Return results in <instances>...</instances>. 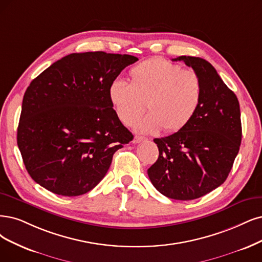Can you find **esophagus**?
Segmentation results:
<instances>
[{
  "label": "esophagus",
  "instance_id": "obj_1",
  "mask_svg": "<svg viewBox=\"0 0 262 262\" xmlns=\"http://www.w3.org/2000/svg\"><path fill=\"white\" fill-rule=\"evenodd\" d=\"M143 140H146V137H142V136H135L134 137V139H133V142L134 143H139V142H141V141H143Z\"/></svg>",
  "mask_w": 262,
  "mask_h": 262
}]
</instances>
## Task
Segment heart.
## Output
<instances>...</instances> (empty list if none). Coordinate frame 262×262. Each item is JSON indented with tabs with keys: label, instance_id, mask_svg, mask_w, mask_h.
I'll list each match as a JSON object with an SVG mask.
<instances>
[{
	"label": "heart",
	"instance_id": "heart-1",
	"mask_svg": "<svg viewBox=\"0 0 262 262\" xmlns=\"http://www.w3.org/2000/svg\"><path fill=\"white\" fill-rule=\"evenodd\" d=\"M109 100L125 125L136 122L144 109L150 111L136 127L142 133H176L185 128L198 113L203 85L193 70L182 69L163 58H152L133 67L128 84L111 83Z\"/></svg>",
	"mask_w": 262,
	"mask_h": 262
}]
</instances>
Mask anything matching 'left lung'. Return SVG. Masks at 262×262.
I'll list each match as a JSON object with an SVG mask.
<instances>
[{"instance_id":"1","label":"left lung","mask_w":262,"mask_h":262,"mask_svg":"<svg viewBox=\"0 0 262 262\" xmlns=\"http://www.w3.org/2000/svg\"><path fill=\"white\" fill-rule=\"evenodd\" d=\"M198 73L203 99L193 120L181 130L156 138L158 161L148 169L156 189L169 199H199L221 186L229 176L242 140L237 97L216 69L200 57L179 56Z\"/></svg>"}]
</instances>
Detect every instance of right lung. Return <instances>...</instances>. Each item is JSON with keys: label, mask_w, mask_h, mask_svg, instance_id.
I'll return each mask as SVG.
<instances>
[{"label": "right lung", "mask_w": 262, "mask_h": 262, "mask_svg": "<svg viewBox=\"0 0 262 262\" xmlns=\"http://www.w3.org/2000/svg\"><path fill=\"white\" fill-rule=\"evenodd\" d=\"M137 60L132 55L74 53L30 83L17 144L36 183L58 195L77 196L102 180L115 151L134 138L113 109L109 87Z\"/></svg>", "instance_id": "add662e5"}]
</instances>
